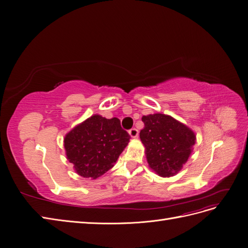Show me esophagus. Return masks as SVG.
Masks as SVG:
<instances>
[{"label": "esophagus", "mask_w": 248, "mask_h": 248, "mask_svg": "<svg viewBox=\"0 0 248 248\" xmlns=\"http://www.w3.org/2000/svg\"><path fill=\"white\" fill-rule=\"evenodd\" d=\"M128 134H129V136H131L132 138H137L138 137V135H139V131L137 128H135V127H133V128H131L128 131Z\"/></svg>", "instance_id": "1"}]
</instances>
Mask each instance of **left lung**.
<instances>
[{
  "instance_id": "obj_1",
  "label": "left lung",
  "mask_w": 248,
  "mask_h": 248,
  "mask_svg": "<svg viewBox=\"0 0 248 248\" xmlns=\"http://www.w3.org/2000/svg\"><path fill=\"white\" fill-rule=\"evenodd\" d=\"M140 138L146 148L150 167L161 177L177 174L188 161L196 140L195 134L170 115H144Z\"/></svg>"
}]
</instances>
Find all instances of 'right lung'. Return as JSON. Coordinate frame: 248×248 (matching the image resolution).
Instances as JSON below:
<instances>
[{"mask_svg":"<svg viewBox=\"0 0 248 248\" xmlns=\"http://www.w3.org/2000/svg\"><path fill=\"white\" fill-rule=\"evenodd\" d=\"M129 138L119 119L95 114L66 135L64 148L78 175L96 179L113 167Z\"/></svg>","mask_w":248,"mask_h":248,"instance_id":"obj_1","label":"right lung"}]
</instances>
